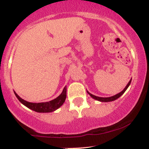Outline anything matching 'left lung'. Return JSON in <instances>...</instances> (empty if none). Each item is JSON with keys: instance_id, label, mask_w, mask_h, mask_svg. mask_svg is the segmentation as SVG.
Returning <instances> with one entry per match:
<instances>
[{"instance_id": "obj_1", "label": "left lung", "mask_w": 149, "mask_h": 149, "mask_svg": "<svg viewBox=\"0 0 149 149\" xmlns=\"http://www.w3.org/2000/svg\"><path fill=\"white\" fill-rule=\"evenodd\" d=\"M131 81H132V79H131L130 80V82H129V83H128V84L127 85V86H126L125 88V89H124L123 90L122 92H120V93L117 94V95H114V96H113V97H97V96H95V95H92V94H90V92H88V93L89 94V95H90V96H91V97H92V98H93V99H95V100H96L100 101V102H112V101H114V100H117L118 98H119V97H120L121 95H122L123 94L124 92L126 91V90H127L128 87H129V85H130V83H131Z\"/></svg>"}]
</instances>
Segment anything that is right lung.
<instances>
[{"label":"right lung","instance_id":"1","mask_svg":"<svg viewBox=\"0 0 149 149\" xmlns=\"http://www.w3.org/2000/svg\"><path fill=\"white\" fill-rule=\"evenodd\" d=\"M15 96L18 99L19 101L23 104L26 107L29 108L30 109L34 111L39 113H49L52 112L59 108L64 104L66 97V87L65 86L62 92L59 97L48 102H42V103H31L28 102L26 101L22 100L21 97L17 95V94L15 92Z\"/></svg>","mask_w":149,"mask_h":149}]
</instances>
